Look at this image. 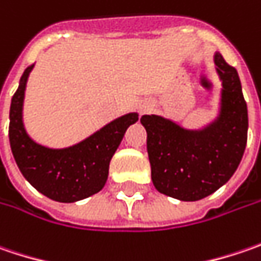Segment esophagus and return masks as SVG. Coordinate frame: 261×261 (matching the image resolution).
Masks as SVG:
<instances>
[{"mask_svg": "<svg viewBox=\"0 0 261 261\" xmlns=\"http://www.w3.org/2000/svg\"><path fill=\"white\" fill-rule=\"evenodd\" d=\"M142 111H144V109H142Z\"/></svg>", "mask_w": 261, "mask_h": 261, "instance_id": "esophagus-1", "label": "esophagus"}]
</instances>
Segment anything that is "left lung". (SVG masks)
I'll return each mask as SVG.
<instances>
[{
	"instance_id": "1",
	"label": "left lung",
	"mask_w": 261,
	"mask_h": 261,
	"mask_svg": "<svg viewBox=\"0 0 261 261\" xmlns=\"http://www.w3.org/2000/svg\"><path fill=\"white\" fill-rule=\"evenodd\" d=\"M222 80L219 117L200 131L158 115H143L154 188L169 197L196 201L221 188L241 162L248 130L247 103L237 70L215 55Z\"/></svg>"
}]
</instances>
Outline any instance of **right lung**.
Segmentation results:
<instances>
[{"label": "right lung", "instance_id": "add662e5", "mask_svg": "<svg viewBox=\"0 0 261 261\" xmlns=\"http://www.w3.org/2000/svg\"><path fill=\"white\" fill-rule=\"evenodd\" d=\"M28 67L10 107V146L20 172L43 196L61 203H73L100 191L108 179L109 162L125 130L139 115L131 112L114 119L86 140L67 149H49L35 143L23 125V99Z\"/></svg>", "mask_w": 261, "mask_h": 261}]
</instances>
